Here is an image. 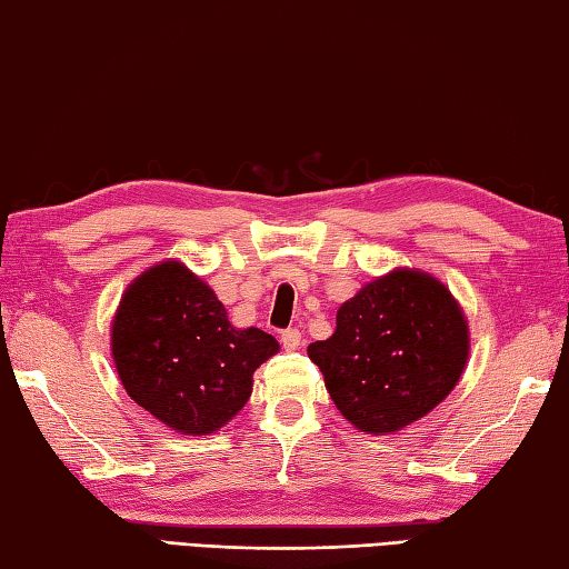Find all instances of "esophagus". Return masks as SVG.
Wrapping results in <instances>:
<instances>
[{"label": "esophagus", "mask_w": 569, "mask_h": 569, "mask_svg": "<svg viewBox=\"0 0 569 569\" xmlns=\"http://www.w3.org/2000/svg\"><path fill=\"white\" fill-rule=\"evenodd\" d=\"M281 342H283V350L293 352L300 348V332L296 328H288L281 332Z\"/></svg>", "instance_id": "obj_1"}]
</instances>
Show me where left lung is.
Returning a JSON list of instances; mask_svg holds the SVG:
<instances>
[{
    "label": "left lung",
    "instance_id": "1",
    "mask_svg": "<svg viewBox=\"0 0 569 569\" xmlns=\"http://www.w3.org/2000/svg\"><path fill=\"white\" fill-rule=\"evenodd\" d=\"M469 320L437 276L395 269L338 308L336 332L308 345L355 429L395 433L441 405L466 370Z\"/></svg>",
    "mask_w": 569,
    "mask_h": 569
}]
</instances>
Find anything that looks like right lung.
Listing matches in <instances>:
<instances>
[{"label": "right lung", "instance_id": "add662e5", "mask_svg": "<svg viewBox=\"0 0 569 569\" xmlns=\"http://www.w3.org/2000/svg\"><path fill=\"white\" fill-rule=\"evenodd\" d=\"M110 352L132 402L177 433L209 437L249 402L253 372L278 352V340L261 328H233L209 283L167 259L126 288Z\"/></svg>", "mask_w": 569, "mask_h": 569}]
</instances>
